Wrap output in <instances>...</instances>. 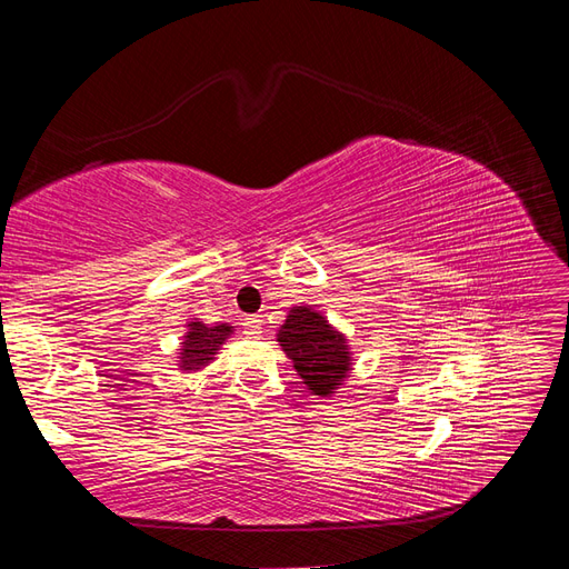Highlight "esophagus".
Segmentation results:
<instances>
[{"label": "esophagus", "mask_w": 569, "mask_h": 569, "mask_svg": "<svg viewBox=\"0 0 569 569\" xmlns=\"http://www.w3.org/2000/svg\"><path fill=\"white\" fill-rule=\"evenodd\" d=\"M244 332L247 335H251V337H258L263 332V320H261V316H251V318H244Z\"/></svg>", "instance_id": "esophagus-1"}]
</instances>
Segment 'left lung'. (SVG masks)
<instances>
[{"instance_id": "obj_1", "label": "left lung", "mask_w": 569, "mask_h": 569, "mask_svg": "<svg viewBox=\"0 0 569 569\" xmlns=\"http://www.w3.org/2000/svg\"><path fill=\"white\" fill-rule=\"evenodd\" d=\"M278 343L313 396H330L347 385L353 372L349 337L313 306H291L278 330Z\"/></svg>"}]
</instances>
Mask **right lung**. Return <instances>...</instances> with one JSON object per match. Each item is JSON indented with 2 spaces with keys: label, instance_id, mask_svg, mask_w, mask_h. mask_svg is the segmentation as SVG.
Wrapping results in <instances>:
<instances>
[{
  "label": "right lung",
  "instance_id": "1",
  "mask_svg": "<svg viewBox=\"0 0 569 569\" xmlns=\"http://www.w3.org/2000/svg\"><path fill=\"white\" fill-rule=\"evenodd\" d=\"M234 335V327L230 322H216L206 325L201 318H189L184 325V335L178 349L176 366L182 375H194L203 368H209L218 351L222 349L230 337Z\"/></svg>",
  "mask_w": 569,
  "mask_h": 569
}]
</instances>
